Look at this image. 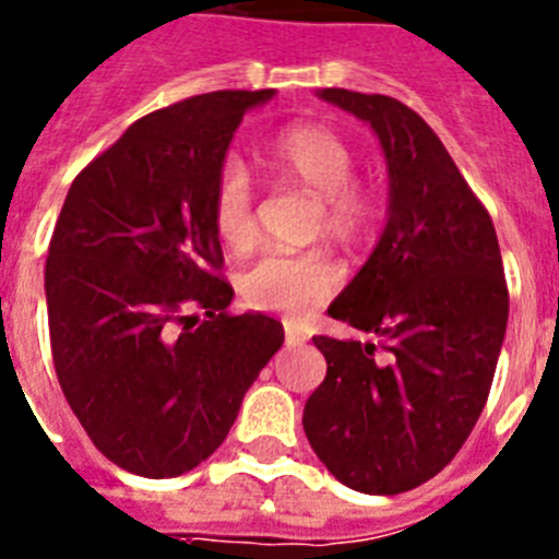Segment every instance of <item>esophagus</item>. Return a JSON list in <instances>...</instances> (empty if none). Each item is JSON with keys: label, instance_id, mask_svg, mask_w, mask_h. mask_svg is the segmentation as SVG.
Wrapping results in <instances>:
<instances>
[{"label": "esophagus", "instance_id": "obj_1", "mask_svg": "<svg viewBox=\"0 0 559 559\" xmlns=\"http://www.w3.org/2000/svg\"><path fill=\"white\" fill-rule=\"evenodd\" d=\"M285 341H288V344H302L305 333L296 328L294 322H285Z\"/></svg>", "mask_w": 559, "mask_h": 559}]
</instances>
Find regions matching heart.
Instances as JSON below:
<instances>
[{"mask_svg": "<svg viewBox=\"0 0 559 559\" xmlns=\"http://www.w3.org/2000/svg\"><path fill=\"white\" fill-rule=\"evenodd\" d=\"M260 165L276 181L319 195L316 231L341 246H360L383 221L378 187L353 179L355 153L338 133L316 122H296L274 133L260 151ZM212 229L229 251L251 249L257 235L254 190L237 165L221 167L210 192ZM338 265L324 251H269L240 274V296L254 310L302 313L335 294Z\"/></svg>", "mask_w": 559, "mask_h": 559, "instance_id": "b5f03b06", "label": "heart"}]
</instances>
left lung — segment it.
<instances>
[{
    "mask_svg": "<svg viewBox=\"0 0 559 559\" xmlns=\"http://www.w3.org/2000/svg\"><path fill=\"white\" fill-rule=\"evenodd\" d=\"M319 97L372 126L392 190L372 257L328 310L378 341L313 335L328 374L302 426L341 484L397 496L437 476L471 437L510 290L490 212L431 126L386 95L322 88Z\"/></svg>",
    "mask_w": 559,
    "mask_h": 559,
    "instance_id": "obj_1",
    "label": "left lung"
}]
</instances>
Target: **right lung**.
<instances>
[{
  "mask_svg": "<svg viewBox=\"0 0 559 559\" xmlns=\"http://www.w3.org/2000/svg\"><path fill=\"white\" fill-rule=\"evenodd\" d=\"M260 92H210L133 122L72 181L49 240V347L97 451L173 478L218 451L285 333L229 313L210 192ZM205 310V319L194 316Z\"/></svg>",
  "mask_w": 559,
  "mask_h": 559,
  "instance_id": "right-lung-1",
  "label": "right lung"
}]
</instances>
